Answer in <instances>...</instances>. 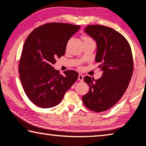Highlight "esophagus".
<instances>
[{"instance_id":"34e87169","label":"esophagus","mask_w":146,"mask_h":146,"mask_svg":"<svg viewBox=\"0 0 146 146\" xmlns=\"http://www.w3.org/2000/svg\"><path fill=\"white\" fill-rule=\"evenodd\" d=\"M78 80H79V81H82V80H84V77H83V76L82 75H81V74H79V75H78Z\"/></svg>"}]
</instances>
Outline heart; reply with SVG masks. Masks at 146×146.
<instances>
[{"label": "heart", "mask_w": 146, "mask_h": 146, "mask_svg": "<svg viewBox=\"0 0 146 146\" xmlns=\"http://www.w3.org/2000/svg\"><path fill=\"white\" fill-rule=\"evenodd\" d=\"M83 40L84 41H90V40H93L92 38H90V37H88V36H84L83 37Z\"/></svg>", "instance_id": "heart-1"}]
</instances>
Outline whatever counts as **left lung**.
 <instances>
[{
  "label": "left lung",
  "mask_w": 146,
  "mask_h": 146,
  "mask_svg": "<svg viewBox=\"0 0 146 146\" xmlns=\"http://www.w3.org/2000/svg\"><path fill=\"white\" fill-rule=\"evenodd\" d=\"M84 31L96 41V61L103 75L96 80L84 77L90 90L82 101L94 112H104L118 102L129 86L134 69L133 53L127 39L112 28L92 25Z\"/></svg>",
  "instance_id": "left-lung-1"
}]
</instances>
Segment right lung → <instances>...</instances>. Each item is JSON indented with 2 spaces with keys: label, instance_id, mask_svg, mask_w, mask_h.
Here are the masks:
<instances>
[{
  "label": "right lung",
  "instance_id": "1",
  "mask_svg": "<svg viewBox=\"0 0 146 146\" xmlns=\"http://www.w3.org/2000/svg\"><path fill=\"white\" fill-rule=\"evenodd\" d=\"M79 29V25L48 23L27 37L19 64L20 80L28 98L39 107L58 105L77 80L75 71H66L63 75L52 66L65 54L68 40Z\"/></svg>",
  "mask_w": 146,
  "mask_h": 146
}]
</instances>
